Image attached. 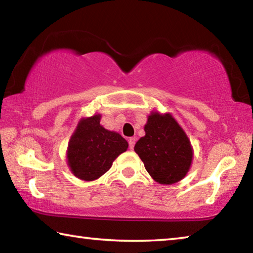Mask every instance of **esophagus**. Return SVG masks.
Returning a JSON list of instances; mask_svg holds the SVG:
<instances>
[{"mask_svg":"<svg viewBox=\"0 0 253 253\" xmlns=\"http://www.w3.org/2000/svg\"><path fill=\"white\" fill-rule=\"evenodd\" d=\"M135 143H136V138H135V137H130V138L128 139V144H129V149H134Z\"/></svg>","mask_w":253,"mask_h":253,"instance_id":"1","label":"esophagus"}]
</instances>
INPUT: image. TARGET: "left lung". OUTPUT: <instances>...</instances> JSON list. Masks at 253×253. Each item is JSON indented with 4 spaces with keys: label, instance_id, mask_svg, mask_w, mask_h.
I'll return each instance as SVG.
<instances>
[{
    "label": "left lung",
    "instance_id": "8db88e82",
    "mask_svg": "<svg viewBox=\"0 0 253 253\" xmlns=\"http://www.w3.org/2000/svg\"><path fill=\"white\" fill-rule=\"evenodd\" d=\"M145 136L134 151L148 174L160 184H174L185 177L191 168L193 149L185 131L170 114L152 111L144 127Z\"/></svg>",
    "mask_w": 253,
    "mask_h": 253
}]
</instances>
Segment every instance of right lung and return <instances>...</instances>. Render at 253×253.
<instances>
[{
  "label": "right lung",
  "mask_w": 253,
  "mask_h": 253,
  "mask_svg": "<svg viewBox=\"0 0 253 253\" xmlns=\"http://www.w3.org/2000/svg\"><path fill=\"white\" fill-rule=\"evenodd\" d=\"M100 118L101 115L97 114L81 119L68 145V166L83 181L99 178L128 148L122 135L100 125Z\"/></svg>",
  "instance_id": "add662e5"
}]
</instances>
